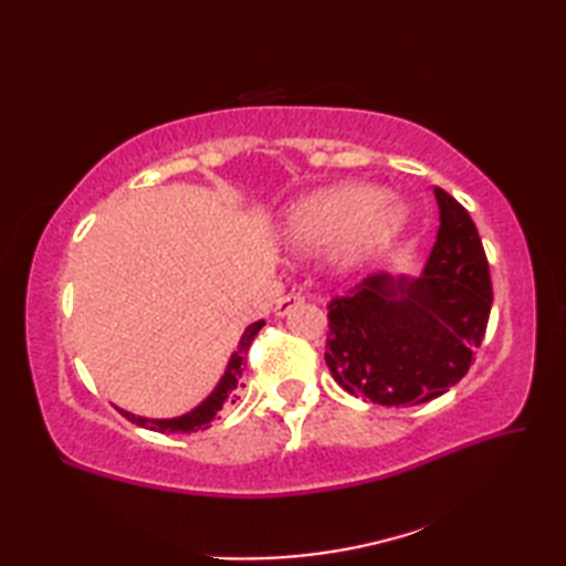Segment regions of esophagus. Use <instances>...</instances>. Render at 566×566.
Returning a JSON list of instances; mask_svg holds the SVG:
<instances>
[{"mask_svg": "<svg viewBox=\"0 0 566 566\" xmlns=\"http://www.w3.org/2000/svg\"><path fill=\"white\" fill-rule=\"evenodd\" d=\"M304 304V296L302 294H286V296H282L280 302H276V306H274V316H286L290 314V311H294L296 306H302Z\"/></svg>", "mask_w": 566, "mask_h": 566, "instance_id": "esophagus-1", "label": "esophagus"}]
</instances>
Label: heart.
I'll return each instance as SVG.
<instances>
[{
  "instance_id": "obj_1",
  "label": "heart",
  "mask_w": 566,
  "mask_h": 566,
  "mask_svg": "<svg viewBox=\"0 0 566 566\" xmlns=\"http://www.w3.org/2000/svg\"><path fill=\"white\" fill-rule=\"evenodd\" d=\"M408 207L365 182H338L298 197L282 219V240L294 255L328 250L335 276L359 272L399 240Z\"/></svg>"
}]
</instances>
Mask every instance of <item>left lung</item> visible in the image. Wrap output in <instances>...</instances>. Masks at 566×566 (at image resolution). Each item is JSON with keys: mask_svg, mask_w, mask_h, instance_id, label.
<instances>
[{"mask_svg": "<svg viewBox=\"0 0 566 566\" xmlns=\"http://www.w3.org/2000/svg\"><path fill=\"white\" fill-rule=\"evenodd\" d=\"M432 195L440 226L423 272L367 276L328 306L333 379L381 406H418L450 391L484 340L494 302L472 216L444 189Z\"/></svg>", "mask_w": 566, "mask_h": 566, "instance_id": "obj_1", "label": "left lung"}]
</instances>
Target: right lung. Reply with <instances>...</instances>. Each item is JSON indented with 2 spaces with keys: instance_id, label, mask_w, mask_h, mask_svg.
I'll list each match as a JSON object with an SVG mask.
<instances>
[{
  "instance_id": "add662e5",
  "label": "right lung",
  "mask_w": 566,
  "mask_h": 566,
  "mask_svg": "<svg viewBox=\"0 0 566 566\" xmlns=\"http://www.w3.org/2000/svg\"><path fill=\"white\" fill-rule=\"evenodd\" d=\"M264 326V321H255L250 323L245 328V333L240 335L238 347L231 353V359H228L223 377L216 384L213 391L203 399L199 406L191 408V411L182 413V416H175V418H143L136 416L130 411H124V408H118L130 423H136L140 428H148L155 432H197V430H207L211 420L216 418V413L221 411L226 403H235V391L238 387H245L243 384V367H245V357L252 340H255V335L260 333V328Z\"/></svg>"
}]
</instances>
